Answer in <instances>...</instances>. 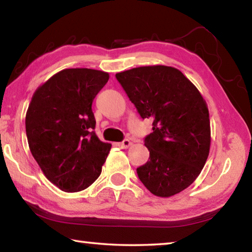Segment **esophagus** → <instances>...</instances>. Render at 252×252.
Instances as JSON below:
<instances>
[{
    "instance_id": "34e87169",
    "label": "esophagus",
    "mask_w": 252,
    "mask_h": 252,
    "mask_svg": "<svg viewBox=\"0 0 252 252\" xmlns=\"http://www.w3.org/2000/svg\"><path fill=\"white\" fill-rule=\"evenodd\" d=\"M117 145L121 147V148H128L130 145H131V142L129 141V139H124L123 142L118 143Z\"/></svg>"
}]
</instances>
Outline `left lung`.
Returning <instances> with one entry per match:
<instances>
[{"label":"left lung","instance_id":"1","mask_svg":"<svg viewBox=\"0 0 252 252\" xmlns=\"http://www.w3.org/2000/svg\"><path fill=\"white\" fill-rule=\"evenodd\" d=\"M138 114L153 119L150 158L137 168L145 188L170 197L189 188L207 162L211 129L207 102L179 69L145 65L116 73Z\"/></svg>","mask_w":252,"mask_h":252}]
</instances>
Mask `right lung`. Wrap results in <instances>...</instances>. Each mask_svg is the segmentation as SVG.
Returning <instances> with one entry per match:
<instances>
[{
	"label": "right lung",
	"instance_id": "1",
	"mask_svg": "<svg viewBox=\"0 0 252 252\" xmlns=\"http://www.w3.org/2000/svg\"><path fill=\"white\" fill-rule=\"evenodd\" d=\"M108 79V73L100 70H61L35 90L29 105V147L45 177L64 192L90 187L111 148L94 131L92 109Z\"/></svg>",
	"mask_w": 252,
	"mask_h": 252
}]
</instances>
